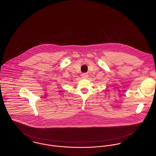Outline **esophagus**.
Returning a JSON list of instances; mask_svg holds the SVG:
<instances>
[{
  "label": "esophagus",
  "instance_id": "obj_1",
  "mask_svg": "<svg viewBox=\"0 0 156 156\" xmlns=\"http://www.w3.org/2000/svg\"><path fill=\"white\" fill-rule=\"evenodd\" d=\"M82 78H83V79H86V78L88 77V74H86V73H84V74H82Z\"/></svg>",
  "mask_w": 156,
  "mask_h": 156
}]
</instances>
